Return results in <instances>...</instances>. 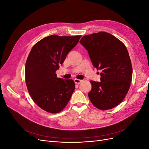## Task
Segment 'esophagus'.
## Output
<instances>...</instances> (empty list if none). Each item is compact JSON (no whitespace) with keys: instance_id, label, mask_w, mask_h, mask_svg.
I'll return each instance as SVG.
<instances>
[{"instance_id":"obj_1","label":"esophagus","mask_w":149,"mask_h":149,"mask_svg":"<svg viewBox=\"0 0 149 149\" xmlns=\"http://www.w3.org/2000/svg\"><path fill=\"white\" fill-rule=\"evenodd\" d=\"M74 81L76 84H80L82 82V80L81 79H74Z\"/></svg>"}]
</instances>
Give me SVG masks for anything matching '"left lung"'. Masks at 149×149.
<instances>
[{"mask_svg":"<svg viewBox=\"0 0 149 149\" xmlns=\"http://www.w3.org/2000/svg\"><path fill=\"white\" fill-rule=\"evenodd\" d=\"M79 42L88 51L94 67L101 70V81H90V101L101 110L114 108L125 97L132 81V67L127 48L104 31L85 35Z\"/></svg>","mask_w":149,"mask_h":149,"instance_id":"1","label":"left lung"}]
</instances>
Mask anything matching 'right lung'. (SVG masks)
<instances>
[{
    "instance_id": "obj_1",
    "label": "right lung",
    "mask_w": 149,
    "mask_h": 149,
    "mask_svg": "<svg viewBox=\"0 0 149 149\" xmlns=\"http://www.w3.org/2000/svg\"><path fill=\"white\" fill-rule=\"evenodd\" d=\"M81 37L53 35L35 44L25 64V81L33 101L42 109L58 113L69 102L75 89L72 79L56 77V71Z\"/></svg>"
}]
</instances>
